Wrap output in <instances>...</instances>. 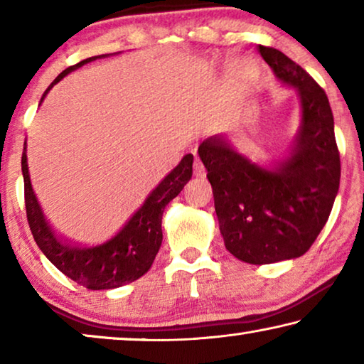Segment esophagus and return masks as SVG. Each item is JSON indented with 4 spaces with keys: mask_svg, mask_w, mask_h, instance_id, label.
I'll return each mask as SVG.
<instances>
[{
    "mask_svg": "<svg viewBox=\"0 0 364 364\" xmlns=\"http://www.w3.org/2000/svg\"><path fill=\"white\" fill-rule=\"evenodd\" d=\"M194 175L196 176H205V167H204V164L200 162L199 157L194 159Z\"/></svg>",
    "mask_w": 364,
    "mask_h": 364,
    "instance_id": "esophagus-1",
    "label": "esophagus"
}]
</instances>
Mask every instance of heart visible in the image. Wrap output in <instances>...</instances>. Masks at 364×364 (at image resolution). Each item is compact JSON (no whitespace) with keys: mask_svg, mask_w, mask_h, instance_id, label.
I'll return each mask as SVG.
<instances>
[{"mask_svg":"<svg viewBox=\"0 0 364 364\" xmlns=\"http://www.w3.org/2000/svg\"><path fill=\"white\" fill-rule=\"evenodd\" d=\"M231 75L241 82H250L257 75V65L247 58H237L231 64Z\"/></svg>","mask_w":364,"mask_h":364,"instance_id":"heart-1","label":"heart"}]
</instances>
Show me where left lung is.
<instances>
[{"mask_svg":"<svg viewBox=\"0 0 364 364\" xmlns=\"http://www.w3.org/2000/svg\"><path fill=\"white\" fill-rule=\"evenodd\" d=\"M258 51L300 95L301 127L291 157L263 168L220 136L205 139L199 157L226 249L245 263L267 264L304 255L316 241L338 191L341 154L321 86L278 49L258 45Z\"/></svg>","mask_w":364,"mask_h":364,"instance_id":"1","label":"left lung"}]
</instances>
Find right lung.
<instances>
[{
	"label": "right lung",
	"mask_w": 364,
	"mask_h": 364,
	"mask_svg": "<svg viewBox=\"0 0 364 364\" xmlns=\"http://www.w3.org/2000/svg\"><path fill=\"white\" fill-rule=\"evenodd\" d=\"M95 59H97V56L85 59L60 72L43 93L41 101L45 100L48 91L67 73ZM193 154H186L181 162L147 196L139 210L112 239L96 247H80V245L63 241L46 221L32 189V183H30L27 154L23 147L22 175L23 191H26V210L30 231L33 234L36 245L67 278L91 291L115 289L136 281L147 273L157 255L162 244L164 208L181 193L184 184L193 176Z\"/></svg>",
	"instance_id": "right-lung-1"
}]
</instances>
